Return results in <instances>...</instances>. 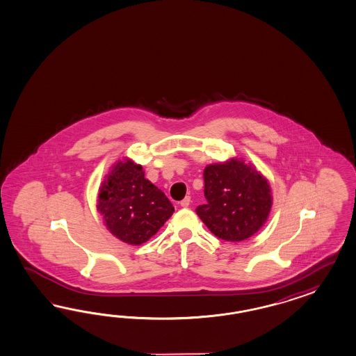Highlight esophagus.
Wrapping results in <instances>:
<instances>
[{"label":"esophagus","instance_id":"obj_1","mask_svg":"<svg viewBox=\"0 0 356 356\" xmlns=\"http://www.w3.org/2000/svg\"><path fill=\"white\" fill-rule=\"evenodd\" d=\"M191 202H192V201H191V197H185L183 201L180 202V206H181V207H188V206L191 204Z\"/></svg>","mask_w":356,"mask_h":356}]
</instances>
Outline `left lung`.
Returning a JSON list of instances; mask_svg holds the SVG:
<instances>
[{
  "label": "left lung",
  "mask_w": 356,
  "mask_h": 356,
  "mask_svg": "<svg viewBox=\"0 0 356 356\" xmlns=\"http://www.w3.org/2000/svg\"><path fill=\"white\" fill-rule=\"evenodd\" d=\"M203 180L207 202L195 212L216 237L231 242L248 240L268 219L270 186L254 165L241 158L209 164Z\"/></svg>",
  "instance_id": "left-lung-1"
}]
</instances>
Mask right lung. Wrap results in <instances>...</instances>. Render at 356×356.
I'll return each mask as SVG.
<instances>
[{"mask_svg": "<svg viewBox=\"0 0 356 356\" xmlns=\"http://www.w3.org/2000/svg\"><path fill=\"white\" fill-rule=\"evenodd\" d=\"M97 210L111 234L135 246L150 240L175 211L165 194L145 179L143 165L129 158L118 161L106 175Z\"/></svg>", "mask_w": 356, "mask_h": 356, "instance_id": "obj_1", "label": "right lung"}]
</instances>
